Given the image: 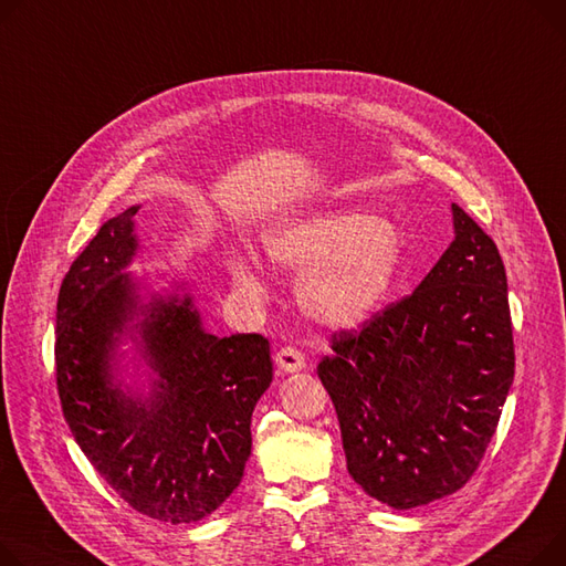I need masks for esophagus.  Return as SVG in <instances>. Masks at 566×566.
I'll return each mask as SVG.
<instances>
[{
	"label": "esophagus",
	"mask_w": 566,
	"mask_h": 566,
	"mask_svg": "<svg viewBox=\"0 0 566 566\" xmlns=\"http://www.w3.org/2000/svg\"><path fill=\"white\" fill-rule=\"evenodd\" d=\"M275 366H277L282 373H297V370H303V368L307 366V359H305V355L300 353V350L286 346V348L277 350V355H275Z\"/></svg>",
	"instance_id": "obj_1"
}]
</instances>
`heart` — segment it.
I'll return each instance as SVG.
<instances>
[{
    "mask_svg": "<svg viewBox=\"0 0 566 566\" xmlns=\"http://www.w3.org/2000/svg\"><path fill=\"white\" fill-rule=\"evenodd\" d=\"M261 250L273 266L303 273L297 305L310 321L350 329L385 305L402 269L405 239L387 218L329 211L275 224L263 232ZM228 271L248 303L266 300V280L252 261L232 256Z\"/></svg>",
    "mask_w": 566,
    "mask_h": 566,
    "instance_id": "b5f03b06",
    "label": "heart"
}]
</instances>
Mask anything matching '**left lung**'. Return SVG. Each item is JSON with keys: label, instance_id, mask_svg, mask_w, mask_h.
Listing matches in <instances>:
<instances>
[{"label": "left lung", "instance_id": "obj_1", "mask_svg": "<svg viewBox=\"0 0 566 566\" xmlns=\"http://www.w3.org/2000/svg\"><path fill=\"white\" fill-rule=\"evenodd\" d=\"M455 239L411 295L336 332L318 364L348 473L396 510L458 492L492 441L514 380L507 277L458 205Z\"/></svg>", "mask_w": 566, "mask_h": 566}]
</instances>
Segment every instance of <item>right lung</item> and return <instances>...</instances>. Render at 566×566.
I'll list each match as a JSON object with an SVG mask.
<instances>
[{
    "label": "right lung",
    "mask_w": 566,
    "mask_h": 566,
    "mask_svg": "<svg viewBox=\"0 0 566 566\" xmlns=\"http://www.w3.org/2000/svg\"><path fill=\"white\" fill-rule=\"evenodd\" d=\"M138 209L106 220L63 277L56 387L74 441L120 499L193 523L243 478L252 411L273 382L271 346L261 334L207 332L184 282L159 293L127 271ZM125 343L146 368L147 395L124 382Z\"/></svg>",
    "instance_id": "obj_1"
}]
</instances>
